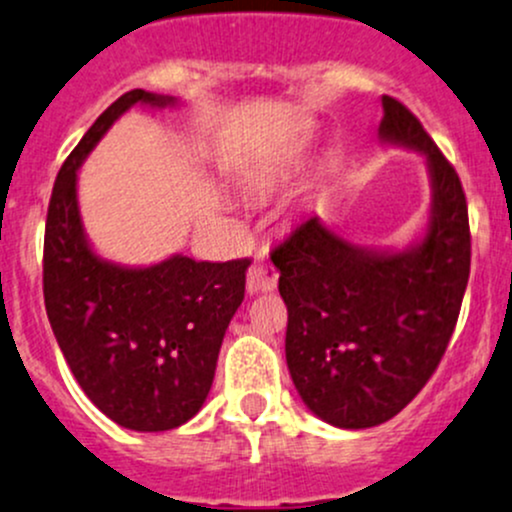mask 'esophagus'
Returning <instances> with one entry per match:
<instances>
[{
	"label": "esophagus",
	"instance_id": "obj_1",
	"mask_svg": "<svg viewBox=\"0 0 512 512\" xmlns=\"http://www.w3.org/2000/svg\"><path fill=\"white\" fill-rule=\"evenodd\" d=\"M278 285V271L276 266H271L268 261H256L249 268V276H246V290L251 295L258 293H273Z\"/></svg>",
	"mask_w": 512,
	"mask_h": 512
}]
</instances>
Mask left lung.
Listing matches in <instances>:
<instances>
[{
  "label": "left lung",
  "instance_id": "1",
  "mask_svg": "<svg viewBox=\"0 0 512 512\" xmlns=\"http://www.w3.org/2000/svg\"><path fill=\"white\" fill-rule=\"evenodd\" d=\"M378 139L430 173L425 232L403 251L366 249L307 217L271 254L288 305L285 361L302 403L342 430L398 415L442 361L471 266L469 210L452 163L415 114L383 95Z\"/></svg>",
  "mask_w": 512,
  "mask_h": 512
}]
</instances>
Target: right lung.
Listing matches in <instances>:
<instances>
[{
	"label": "right lung",
	"mask_w": 512,
	"mask_h": 512,
	"mask_svg": "<svg viewBox=\"0 0 512 512\" xmlns=\"http://www.w3.org/2000/svg\"><path fill=\"white\" fill-rule=\"evenodd\" d=\"M136 104L166 109L180 100L126 92L63 163L48 205L43 298L56 342L87 398L126 430L166 432L185 425L207 400L251 261L173 254L151 266H122L92 249L80 217L78 170Z\"/></svg>",
	"instance_id": "right-lung-1"
}]
</instances>
